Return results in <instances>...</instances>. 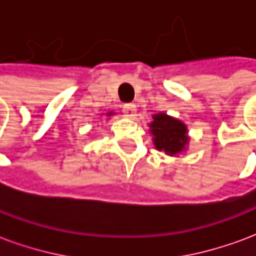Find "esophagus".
Here are the masks:
<instances>
[{"instance_id": "34e87169", "label": "esophagus", "mask_w": 256, "mask_h": 256, "mask_svg": "<svg viewBox=\"0 0 256 256\" xmlns=\"http://www.w3.org/2000/svg\"><path fill=\"white\" fill-rule=\"evenodd\" d=\"M122 112H124V116L128 117V118H132L135 117L136 114V106L134 104H126L122 106Z\"/></svg>"}]
</instances>
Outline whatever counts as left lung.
<instances>
[{
  "instance_id": "1",
  "label": "left lung",
  "mask_w": 256,
  "mask_h": 256,
  "mask_svg": "<svg viewBox=\"0 0 256 256\" xmlns=\"http://www.w3.org/2000/svg\"><path fill=\"white\" fill-rule=\"evenodd\" d=\"M152 118L154 121L150 124V128L156 148L165 151L169 156H174L184 150L188 138L186 136L187 128L182 121L172 118L164 113L156 114Z\"/></svg>"
}]
</instances>
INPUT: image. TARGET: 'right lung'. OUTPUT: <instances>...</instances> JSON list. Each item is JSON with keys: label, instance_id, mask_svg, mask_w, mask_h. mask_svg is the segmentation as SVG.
Instances as JSON below:
<instances>
[{"label": "right lung", "instance_id": "1", "mask_svg": "<svg viewBox=\"0 0 256 256\" xmlns=\"http://www.w3.org/2000/svg\"><path fill=\"white\" fill-rule=\"evenodd\" d=\"M109 114H110V113H109Z\"/></svg>", "mask_w": 256, "mask_h": 256}]
</instances>
